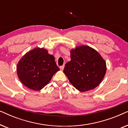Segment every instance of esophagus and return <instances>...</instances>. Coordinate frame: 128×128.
Segmentation results:
<instances>
[{
    "mask_svg": "<svg viewBox=\"0 0 128 128\" xmlns=\"http://www.w3.org/2000/svg\"><path fill=\"white\" fill-rule=\"evenodd\" d=\"M64 65L60 66V69L61 70H64Z\"/></svg>",
    "mask_w": 128,
    "mask_h": 128,
    "instance_id": "34e87169",
    "label": "esophagus"
}]
</instances>
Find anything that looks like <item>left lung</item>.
<instances>
[{
	"instance_id": "1",
	"label": "left lung",
	"mask_w": 128,
	"mask_h": 128,
	"mask_svg": "<svg viewBox=\"0 0 128 128\" xmlns=\"http://www.w3.org/2000/svg\"><path fill=\"white\" fill-rule=\"evenodd\" d=\"M70 59L64 72L69 82L81 92L97 87L106 71V61L97 50L87 45L76 46L70 50Z\"/></svg>"
}]
</instances>
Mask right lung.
Masks as SVG:
<instances>
[{"mask_svg": "<svg viewBox=\"0 0 128 128\" xmlns=\"http://www.w3.org/2000/svg\"><path fill=\"white\" fill-rule=\"evenodd\" d=\"M59 70L54 56L49 54L46 49L39 47L27 52L17 64L19 80L34 91L42 89Z\"/></svg>", "mask_w": 128, "mask_h": 128, "instance_id": "1", "label": "right lung"}]
</instances>
